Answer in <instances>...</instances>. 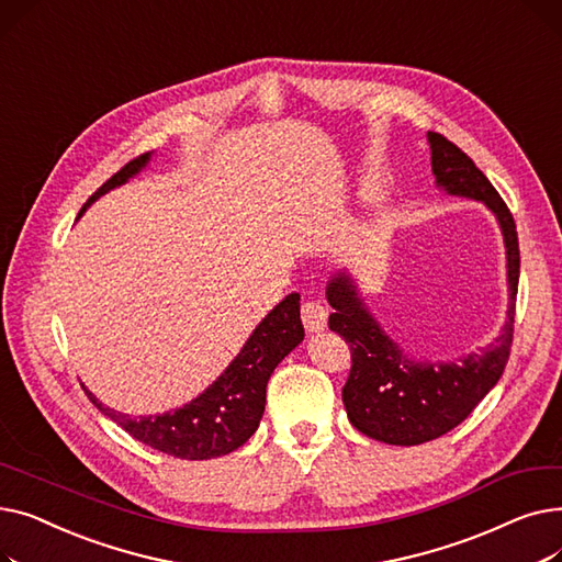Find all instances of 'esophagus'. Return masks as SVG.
Masks as SVG:
<instances>
[{
	"label": "esophagus",
	"instance_id": "obj_1",
	"mask_svg": "<svg viewBox=\"0 0 562 562\" xmlns=\"http://www.w3.org/2000/svg\"><path fill=\"white\" fill-rule=\"evenodd\" d=\"M301 316H303V326L307 333H323L328 328V310L316 301L303 303Z\"/></svg>",
	"mask_w": 562,
	"mask_h": 562
}]
</instances>
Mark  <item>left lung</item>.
Wrapping results in <instances>:
<instances>
[{
  "mask_svg": "<svg viewBox=\"0 0 562 562\" xmlns=\"http://www.w3.org/2000/svg\"><path fill=\"white\" fill-rule=\"evenodd\" d=\"M435 184L456 198L483 202L494 214L506 246L508 312L494 344L447 362L415 360L387 335L364 303L350 271H337L326 286L335 310L328 326L350 346V373L341 398L350 424L362 435L394 447H417L462 424L506 369L519 284V241L513 214L487 177L458 145L428 132Z\"/></svg>",
  "mask_w": 562,
  "mask_h": 562,
  "instance_id": "8db88e82",
  "label": "left lung"
}]
</instances>
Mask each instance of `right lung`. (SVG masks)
Masks as SVG:
<instances>
[{
	"label": "right lung",
	"mask_w": 562,
	"mask_h": 562,
	"mask_svg": "<svg viewBox=\"0 0 562 562\" xmlns=\"http://www.w3.org/2000/svg\"><path fill=\"white\" fill-rule=\"evenodd\" d=\"M150 159L153 153H145L123 170H117L111 180L88 198L79 216L104 193L127 184L132 177L150 164ZM303 337L301 293H289L282 303L259 321V326L227 369L200 396L182 407L155 417H132L102 405L91 390L83 387V392L104 417L127 430L134 439L143 441L145 447L180 460H212L244 447L255 435L263 415L269 378L289 352L303 341Z\"/></svg>",
	"instance_id": "obj_1"
}]
</instances>
